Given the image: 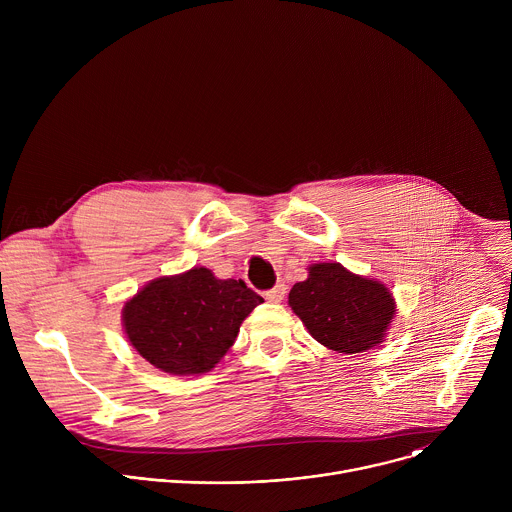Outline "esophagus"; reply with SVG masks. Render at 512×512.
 I'll use <instances>...</instances> for the list:
<instances>
[{"label":"esophagus","mask_w":512,"mask_h":512,"mask_svg":"<svg viewBox=\"0 0 512 512\" xmlns=\"http://www.w3.org/2000/svg\"><path fill=\"white\" fill-rule=\"evenodd\" d=\"M285 289H287L285 283H275L271 289L265 291V298H267L269 302H275V304H277V302H281V300L285 298Z\"/></svg>","instance_id":"obj_1"}]
</instances>
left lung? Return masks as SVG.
<instances>
[{"instance_id": "obj_1", "label": "left lung", "mask_w": 512, "mask_h": 512, "mask_svg": "<svg viewBox=\"0 0 512 512\" xmlns=\"http://www.w3.org/2000/svg\"><path fill=\"white\" fill-rule=\"evenodd\" d=\"M289 306L324 346L344 354L383 342L395 314L391 291L340 263H316L306 281L289 291Z\"/></svg>"}]
</instances>
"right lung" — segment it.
Masks as SVG:
<instances>
[{
	"instance_id": "right-lung-1",
	"label": "right lung",
	"mask_w": 512,
	"mask_h": 512,
	"mask_svg": "<svg viewBox=\"0 0 512 512\" xmlns=\"http://www.w3.org/2000/svg\"><path fill=\"white\" fill-rule=\"evenodd\" d=\"M263 298L243 279H218L206 267L160 277L123 308L133 348L170 375L208 373L233 346L243 320Z\"/></svg>"
}]
</instances>
